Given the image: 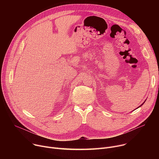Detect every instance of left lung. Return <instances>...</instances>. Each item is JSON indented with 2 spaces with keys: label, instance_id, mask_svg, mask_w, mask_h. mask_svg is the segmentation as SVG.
I'll return each mask as SVG.
<instances>
[{
  "label": "left lung",
  "instance_id": "left-lung-1",
  "mask_svg": "<svg viewBox=\"0 0 159 159\" xmlns=\"http://www.w3.org/2000/svg\"><path fill=\"white\" fill-rule=\"evenodd\" d=\"M144 102H145V101H144ZM144 103H143V104H144ZM143 104H141V106H142V105H143ZM140 106H139V107H140Z\"/></svg>",
  "mask_w": 159,
  "mask_h": 159
}]
</instances>
